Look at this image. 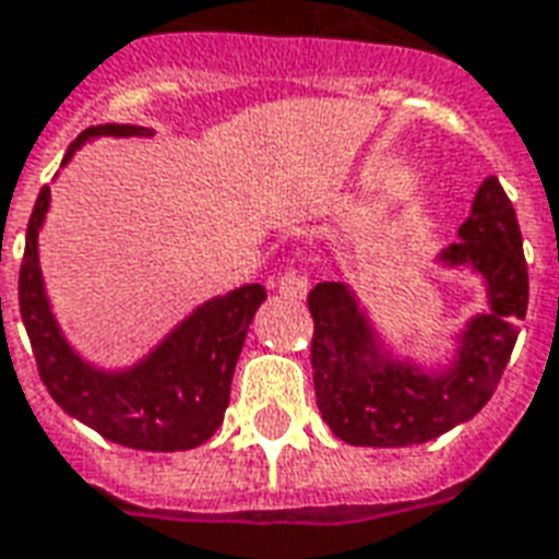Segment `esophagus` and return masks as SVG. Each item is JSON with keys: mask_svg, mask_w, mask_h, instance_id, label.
Listing matches in <instances>:
<instances>
[{"mask_svg": "<svg viewBox=\"0 0 559 559\" xmlns=\"http://www.w3.org/2000/svg\"><path fill=\"white\" fill-rule=\"evenodd\" d=\"M278 290L284 296H290V299H302L305 293H308V278H305L299 269H287L278 278Z\"/></svg>", "mask_w": 559, "mask_h": 559, "instance_id": "esophagus-1", "label": "esophagus"}]
</instances>
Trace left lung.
Segmentation results:
<instances>
[{"label":"left lung","mask_w":559,"mask_h":559,"mask_svg":"<svg viewBox=\"0 0 559 559\" xmlns=\"http://www.w3.org/2000/svg\"><path fill=\"white\" fill-rule=\"evenodd\" d=\"M457 233L464 242L449 245L443 260L481 272L491 311L469 323L449 371L425 374L407 362L383 359L344 284L323 281L308 293L317 407L344 443L377 449L428 443L473 419L491 401L530 296L515 206L497 176L479 185Z\"/></svg>","instance_id":"8db88e82"}]
</instances>
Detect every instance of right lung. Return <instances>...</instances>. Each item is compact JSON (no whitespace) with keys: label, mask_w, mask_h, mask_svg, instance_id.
<instances>
[{"label":"right lung","mask_w":559,"mask_h":559,"mask_svg":"<svg viewBox=\"0 0 559 559\" xmlns=\"http://www.w3.org/2000/svg\"><path fill=\"white\" fill-rule=\"evenodd\" d=\"M134 134H146V128H86L71 143L66 160L83 140ZM47 206L50 188L44 185L26 227V251L20 263L17 287L20 317L47 392L68 416L128 449L179 452L206 443L224 421V411L230 404L233 371L257 305L266 299V290L260 284H245L239 290L218 296L197 308L138 368L122 374L95 371L68 347L47 308L38 269V230Z\"/></svg>","instance_id":"right-lung-1"}]
</instances>
